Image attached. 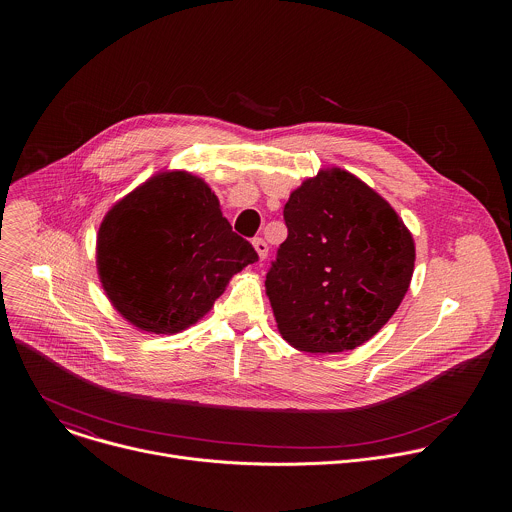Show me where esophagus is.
Wrapping results in <instances>:
<instances>
[{"mask_svg": "<svg viewBox=\"0 0 512 512\" xmlns=\"http://www.w3.org/2000/svg\"><path fill=\"white\" fill-rule=\"evenodd\" d=\"M252 244H254V250L258 252V258L264 260V258L268 256V244H266V240H264V238H254Z\"/></svg>", "mask_w": 512, "mask_h": 512, "instance_id": "esophagus-1", "label": "esophagus"}]
</instances>
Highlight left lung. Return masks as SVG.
Segmentation results:
<instances>
[{
  "label": "left lung",
  "instance_id": "1",
  "mask_svg": "<svg viewBox=\"0 0 512 512\" xmlns=\"http://www.w3.org/2000/svg\"><path fill=\"white\" fill-rule=\"evenodd\" d=\"M284 219L288 238L266 276L280 335L305 353L361 347L410 288L412 232L386 199L341 167L305 179Z\"/></svg>",
  "mask_w": 512,
  "mask_h": 512
}]
</instances>
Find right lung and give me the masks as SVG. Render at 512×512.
<instances>
[{
    "label": "right lung",
    "mask_w": 512,
    "mask_h": 512,
    "mask_svg": "<svg viewBox=\"0 0 512 512\" xmlns=\"http://www.w3.org/2000/svg\"><path fill=\"white\" fill-rule=\"evenodd\" d=\"M258 260L189 171H159L100 222L96 268L112 307L136 329L175 335L203 319L230 278Z\"/></svg>",
    "instance_id": "obj_1"
}]
</instances>
